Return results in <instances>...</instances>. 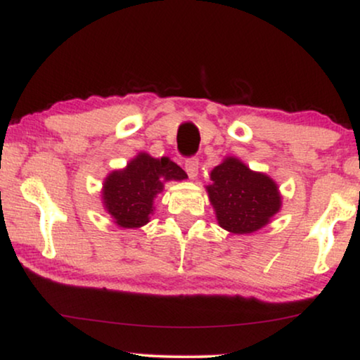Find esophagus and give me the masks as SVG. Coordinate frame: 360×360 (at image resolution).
Segmentation results:
<instances>
[{"instance_id":"1","label":"esophagus","mask_w":360,"mask_h":360,"mask_svg":"<svg viewBox=\"0 0 360 360\" xmlns=\"http://www.w3.org/2000/svg\"><path fill=\"white\" fill-rule=\"evenodd\" d=\"M184 167H186V172H188L191 179H194V177L198 176V171H199V160L195 156L186 158Z\"/></svg>"}]
</instances>
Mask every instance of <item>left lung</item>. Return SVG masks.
<instances>
[{
  "label": "left lung",
  "mask_w": 360,
  "mask_h": 360,
  "mask_svg": "<svg viewBox=\"0 0 360 360\" xmlns=\"http://www.w3.org/2000/svg\"><path fill=\"white\" fill-rule=\"evenodd\" d=\"M209 199L219 225L232 233H252L280 210L276 184L262 172H253L236 158H227L210 172Z\"/></svg>",
  "instance_id": "obj_1"
}]
</instances>
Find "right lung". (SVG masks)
<instances>
[{
  "label": "right lung",
  "mask_w": 360,
  "mask_h": 360,
  "mask_svg": "<svg viewBox=\"0 0 360 360\" xmlns=\"http://www.w3.org/2000/svg\"><path fill=\"white\" fill-rule=\"evenodd\" d=\"M188 174L167 158L140 153L127 169L113 171L103 184V202L120 227L145 225L153 212V199L162 191V181L186 179Z\"/></svg>",
  "instance_id": "add662e5"
}]
</instances>
